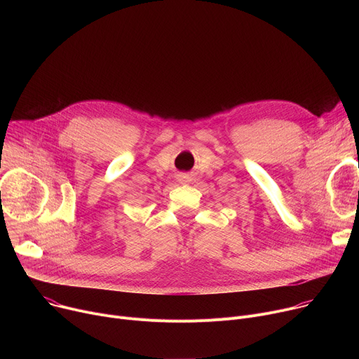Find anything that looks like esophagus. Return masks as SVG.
Returning <instances> with one entry per match:
<instances>
[{"label":"esophagus","mask_w":359,"mask_h":359,"mask_svg":"<svg viewBox=\"0 0 359 359\" xmlns=\"http://www.w3.org/2000/svg\"><path fill=\"white\" fill-rule=\"evenodd\" d=\"M177 180H179V183H182V184H184V183H189L190 182V177L187 176V175H179V177H177Z\"/></svg>","instance_id":"obj_1"}]
</instances>
